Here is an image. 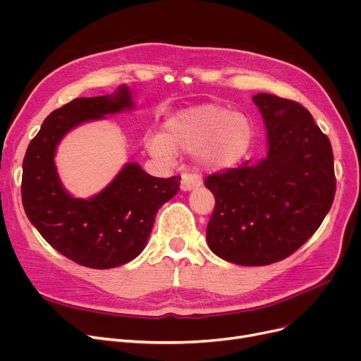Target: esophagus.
I'll list each match as a JSON object with an SVG mask.
<instances>
[{
	"instance_id": "obj_1",
	"label": "esophagus",
	"mask_w": 361,
	"mask_h": 361,
	"mask_svg": "<svg viewBox=\"0 0 361 361\" xmlns=\"http://www.w3.org/2000/svg\"><path fill=\"white\" fill-rule=\"evenodd\" d=\"M202 184V177L196 173H184L181 176V190L187 192V190H192V188H196Z\"/></svg>"
}]
</instances>
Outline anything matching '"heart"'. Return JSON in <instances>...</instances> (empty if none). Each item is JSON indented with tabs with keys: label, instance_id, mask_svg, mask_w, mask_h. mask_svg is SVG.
I'll list each match as a JSON object with an SVG mask.
<instances>
[{
	"label": "heart",
	"instance_id": "b5f03b06",
	"mask_svg": "<svg viewBox=\"0 0 361 361\" xmlns=\"http://www.w3.org/2000/svg\"><path fill=\"white\" fill-rule=\"evenodd\" d=\"M255 130L247 116L216 105L187 108L166 123L165 136L147 142L152 154L169 158L173 150L195 154L209 168L221 169L240 162L253 145Z\"/></svg>",
	"mask_w": 361,
	"mask_h": 361
}]
</instances>
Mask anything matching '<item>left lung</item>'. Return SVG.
<instances>
[{
    "instance_id": "1",
    "label": "left lung",
    "mask_w": 361,
    "mask_h": 361,
    "mask_svg": "<svg viewBox=\"0 0 361 361\" xmlns=\"http://www.w3.org/2000/svg\"><path fill=\"white\" fill-rule=\"evenodd\" d=\"M268 131L269 152L204 178L215 196L206 228L211 250L243 267H263L291 256L329 212L336 180L325 133L301 104L253 97Z\"/></svg>"
}]
</instances>
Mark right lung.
Listing matches in <instances>:
<instances>
[{"mask_svg": "<svg viewBox=\"0 0 361 361\" xmlns=\"http://www.w3.org/2000/svg\"><path fill=\"white\" fill-rule=\"evenodd\" d=\"M123 86L105 97L75 98L52 111L23 159L22 202L35 228L67 259L92 269L116 268L143 250L159 207L180 190L181 177L158 178L128 164L104 192L74 199L56 176L55 147L68 130L130 108Z\"/></svg>", "mask_w": 361, "mask_h": 361, "instance_id": "right-lung-1", "label": "right lung"}]
</instances>
